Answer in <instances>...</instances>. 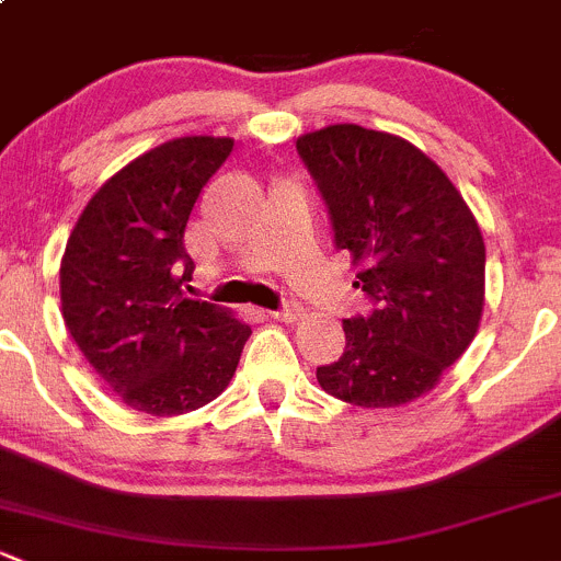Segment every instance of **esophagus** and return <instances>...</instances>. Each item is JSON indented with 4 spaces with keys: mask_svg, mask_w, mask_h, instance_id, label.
<instances>
[{
    "mask_svg": "<svg viewBox=\"0 0 561 561\" xmlns=\"http://www.w3.org/2000/svg\"><path fill=\"white\" fill-rule=\"evenodd\" d=\"M268 317H274V320H282V322H296V320H300V317H304V306H300L298 300H287L282 309L268 311Z\"/></svg>",
    "mask_w": 561,
    "mask_h": 561,
    "instance_id": "obj_1",
    "label": "esophagus"
}]
</instances>
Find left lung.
<instances>
[{"mask_svg": "<svg viewBox=\"0 0 561 561\" xmlns=\"http://www.w3.org/2000/svg\"><path fill=\"white\" fill-rule=\"evenodd\" d=\"M296 150L325 202L335 250L359 265L368 314L344 320L346 346L317 368L333 398L392 409L438 385L479 330L486 250L451 180L405 139L341 123Z\"/></svg>", "mask_w": 561, "mask_h": 561, "instance_id": "left-lung-1", "label": "left lung"}]
</instances>
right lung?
Returning a JSON list of instances; mask_svg holds the SVG:
<instances>
[{"label":"right lung","mask_w":561,"mask_h":561,"mask_svg":"<svg viewBox=\"0 0 561 561\" xmlns=\"http://www.w3.org/2000/svg\"><path fill=\"white\" fill-rule=\"evenodd\" d=\"M231 139H172L121 169L82 209L61 261L75 344L131 409L196 411L231 381L250 325L185 296V226Z\"/></svg>","instance_id":"1"}]
</instances>
